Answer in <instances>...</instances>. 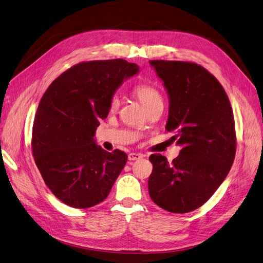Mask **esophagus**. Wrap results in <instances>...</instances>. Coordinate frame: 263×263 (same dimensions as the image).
Wrapping results in <instances>:
<instances>
[{
    "label": "esophagus",
    "mask_w": 263,
    "mask_h": 263,
    "mask_svg": "<svg viewBox=\"0 0 263 263\" xmlns=\"http://www.w3.org/2000/svg\"><path fill=\"white\" fill-rule=\"evenodd\" d=\"M142 156L139 155V154H135V153H130L128 155V160L129 161H134V160H138V159H140Z\"/></svg>",
    "instance_id": "1"
}]
</instances>
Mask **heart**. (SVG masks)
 Wrapping results in <instances>:
<instances>
[{
    "instance_id": "obj_1",
    "label": "heart",
    "mask_w": 263,
    "mask_h": 263,
    "mask_svg": "<svg viewBox=\"0 0 263 263\" xmlns=\"http://www.w3.org/2000/svg\"><path fill=\"white\" fill-rule=\"evenodd\" d=\"M134 91H135V94H136L139 98V100L141 101L142 105H144L145 108L157 105V104H163L160 92H159L153 85L147 84V83H141L135 87ZM118 106H119V98L117 95H113L109 102V107L110 109L114 110Z\"/></svg>"
}]
</instances>
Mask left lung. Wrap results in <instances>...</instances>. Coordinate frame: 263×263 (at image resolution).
Returning <instances> with one entry per match:
<instances>
[{"label":"left lung","instance_id":"8db88e82","mask_svg":"<svg viewBox=\"0 0 263 263\" xmlns=\"http://www.w3.org/2000/svg\"><path fill=\"white\" fill-rule=\"evenodd\" d=\"M169 98L165 129L181 146L172 163L151 155L149 195L171 213L192 212L209 200L227 177L236 154L232 105L217 79L185 61L150 60Z\"/></svg>","mask_w":263,"mask_h":263}]
</instances>
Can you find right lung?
Here are the masks:
<instances>
[{"label": "right lung", "mask_w": 263, "mask_h": 263, "mask_svg": "<svg viewBox=\"0 0 263 263\" xmlns=\"http://www.w3.org/2000/svg\"><path fill=\"white\" fill-rule=\"evenodd\" d=\"M138 72L136 63L124 59L81 62L43 95L31 149L46 185L71 208L89 209L104 201L124 169V151L107 153L94 136L116 90Z\"/></svg>", "instance_id": "1"}]
</instances>
